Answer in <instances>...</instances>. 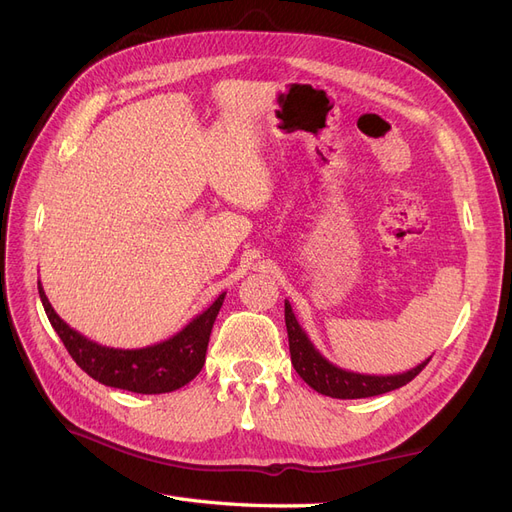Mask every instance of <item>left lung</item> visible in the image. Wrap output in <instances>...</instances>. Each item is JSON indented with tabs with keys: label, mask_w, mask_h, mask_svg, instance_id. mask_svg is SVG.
<instances>
[{
	"label": "left lung",
	"mask_w": 512,
	"mask_h": 512,
	"mask_svg": "<svg viewBox=\"0 0 512 512\" xmlns=\"http://www.w3.org/2000/svg\"><path fill=\"white\" fill-rule=\"evenodd\" d=\"M284 312H286V329H288V344H290V361L294 369H297V374L312 386L314 391L322 395H329L335 399H361V397L389 393L414 380L431 361L429 356V359H425L421 365L404 371V374H393V376L354 374V371L333 365L314 348V344L309 342L307 333L297 322V316H294L288 301H286Z\"/></svg>",
	"instance_id": "obj_1"
}]
</instances>
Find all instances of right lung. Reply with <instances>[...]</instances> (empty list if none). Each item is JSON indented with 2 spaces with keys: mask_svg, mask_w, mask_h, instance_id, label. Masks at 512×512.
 Wrapping results in <instances>:
<instances>
[{
  "mask_svg": "<svg viewBox=\"0 0 512 512\" xmlns=\"http://www.w3.org/2000/svg\"><path fill=\"white\" fill-rule=\"evenodd\" d=\"M38 292L51 327L87 376L106 386H113V389L143 395L177 391L198 376V371L205 365L213 322L218 318L226 297V292H222L203 314L192 318L177 335L164 339V342L123 350L96 344L79 331H74L70 324L57 316L40 282Z\"/></svg>",
  "mask_w": 512,
  "mask_h": 512,
  "instance_id": "add662e5",
  "label": "right lung"
}]
</instances>
